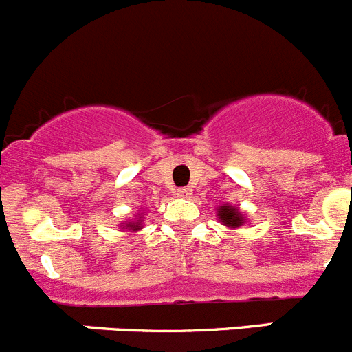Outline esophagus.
Returning <instances> with one entry per match:
<instances>
[{"instance_id":"34e87169","label":"esophagus","mask_w":352,"mask_h":352,"mask_svg":"<svg viewBox=\"0 0 352 352\" xmlns=\"http://www.w3.org/2000/svg\"><path fill=\"white\" fill-rule=\"evenodd\" d=\"M190 194H192V189H190V187H179V189H177V196L179 197H189Z\"/></svg>"}]
</instances>
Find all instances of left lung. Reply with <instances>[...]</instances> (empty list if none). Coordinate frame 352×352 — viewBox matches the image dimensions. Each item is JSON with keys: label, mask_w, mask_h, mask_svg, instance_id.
Segmentation results:
<instances>
[{"label": "left lung", "mask_w": 352, "mask_h": 352, "mask_svg": "<svg viewBox=\"0 0 352 352\" xmlns=\"http://www.w3.org/2000/svg\"><path fill=\"white\" fill-rule=\"evenodd\" d=\"M218 214H220L221 221H223L225 225H228V227H241L242 225V217L237 213L235 208L221 206L220 210H218Z\"/></svg>", "instance_id": "1"}]
</instances>
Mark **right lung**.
I'll use <instances>...</instances> for the list:
<instances>
[{"instance_id": "add662e5", "label": "right lung", "mask_w": 352, "mask_h": 352, "mask_svg": "<svg viewBox=\"0 0 352 352\" xmlns=\"http://www.w3.org/2000/svg\"><path fill=\"white\" fill-rule=\"evenodd\" d=\"M138 225H139V223H138ZM138 225H135V223H129V227H131V228H132V230H138V228H139V227H138Z\"/></svg>"}]
</instances>
